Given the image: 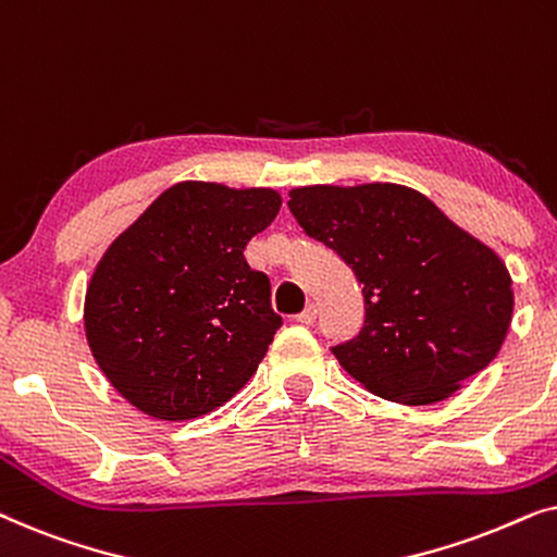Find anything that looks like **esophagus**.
Here are the masks:
<instances>
[{
  "instance_id": "34e87169",
  "label": "esophagus",
  "mask_w": 557,
  "mask_h": 557,
  "mask_svg": "<svg viewBox=\"0 0 557 557\" xmlns=\"http://www.w3.org/2000/svg\"><path fill=\"white\" fill-rule=\"evenodd\" d=\"M314 319H317V307H314V304H309V307L304 309L299 317H296V322L309 326V324H314Z\"/></svg>"
}]
</instances>
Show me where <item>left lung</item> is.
Segmentation results:
<instances>
[{
    "instance_id": "left-lung-1",
    "label": "left lung",
    "mask_w": 557,
    "mask_h": 557,
    "mask_svg": "<svg viewBox=\"0 0 557 557\" xmlns=\"http://www.w3.org/2000/svg\"><path fill=\"white\" fill-rule=\"evenodd\" d=\"M288 210L355 271L364 324L332 347L380 398L431 406L497 357L512 322L507 265L429 197L393 182L288 193Z\"/></svg>"
}]
</instances>
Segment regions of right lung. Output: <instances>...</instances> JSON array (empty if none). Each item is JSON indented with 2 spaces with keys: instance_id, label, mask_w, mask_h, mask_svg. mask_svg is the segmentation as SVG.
<instances>
[{
  "instance_id": "right-lung-1",
  "label": "right lung",
  "mask_w": 557,
  "mask_h": 557,
  "mask_svg": "<svg viewBox=\"0 0 557 557\" xmlns=\"http://www.w3.org/2000/svg\"><path fill=\"white\" fill-rule=\"evenodd\" d=\"M278 210L276 189L187 180L106 248L83 324L98 368L136 410L187 421L253 377L281 317L243 250Z\"/></svg>"
}]
</instances>
